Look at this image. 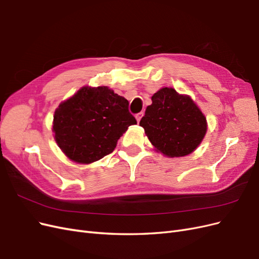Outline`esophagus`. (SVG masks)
<instances>
[{"mask_svg":"<svg viewBox=\"0 0 259 259\" xmlns=\"http://www.w3.org/2000/svg\"><path fill=\"white\" fill-rule=\"evenodd\" d=\"M143 112H140V113H138L137 115H136V118H137V120H138V122H140V120H141V118L143 117Z\"/></svg>","mask_w":259,"mask_h":259,"instance_id":"1","label":"esophagus"}]
</instances>
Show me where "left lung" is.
I'll return each mask as SVG.
<instances>
[{"label": "left lung", "instance_id": "1", "mask_svg": "<svg viewBox=\"0 0 259 259\" xmlns=\"http://www.w3.org/2000/svg\"><path fill=\"white\" fill-rule=\"evenodd\" d=\"M140 121L150 143L166 157H185L202 143L206 131L205 115L187 95L163 88L151 97Z\"/></svg>", "mask_w": 259, "mask_h": 259}]
</instances>
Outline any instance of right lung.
Here are the masks:
<instances>
[{
  "label": "right lung",
  "mask_w": 259,
  "mask_h": 259,
  "mask_svg": "<svg viewBox=\"0 0 259 259\" xmlns=\"http://www.w3.org/2000/svg\"><path fill=\"white\" fill-rule=\"evenodd\" d=\"M128 105L127 99L107 86H84L55 110L52 130L57 145L76 163L100 160L137 123Z\"/></svg>",
  "instance_id": "obj_1"
}]
</instances>
